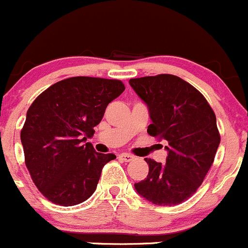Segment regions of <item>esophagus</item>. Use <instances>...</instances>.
<instances>
[{
    "instance_id": "34e87169",
    "label": "esophagus",
    "mask_w": 248,
    "mask_h": 248,
    "mask_svg": "<svg viewBox=\"0 0 248 248\" xmlns=\"http://www.w3.org/2000/svg\"><path fill=\"white\" fill-rule=\"evenodd\" d=\"M119 157L122 159V161H124V162H131V161H133V159H134V157L132 156V155H129V154H121Z\"/></svg>"
}]
</instances>
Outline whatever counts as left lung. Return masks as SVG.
<instances>
[{"label": "left lung", "instance_id": "left-lung-1", "mask_svg": "<svg viewBox=\"0 0 248 248\" xmlns=\"http://www.w3.org/2000/svg\"><path fill=\"white\" fill-rule=\"evenodd\" d=\"M129 85L149 109L147 133L168 144L166 164L145 158L149 174L134 188L152 204H180L196 193L214 163L221 141L216 115L196 87L176 76L137 78Z\"/></svg>", "mask_w": 248, "mask_h": 248}]
</instances>
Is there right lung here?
I'll return each mask as SVG.
<instances>
[{"instance_id":"obj_1","label":"right lung","mask_w":248,"mask_h":248,"mask_svg":"<svg viewBox=\"0 0 248 248\" xmlns=\"http://www.w3.org/2000/svg\"><path fill=\"white\" fill-rule=\"evenodd\" d=\"M124 91L120 80L74 77L51 85L31 104L20 138L27 169L47 201L72 206L96 191L102 168L116 156L96 152L86 139Z\"/></svg>"}]
</instances>
